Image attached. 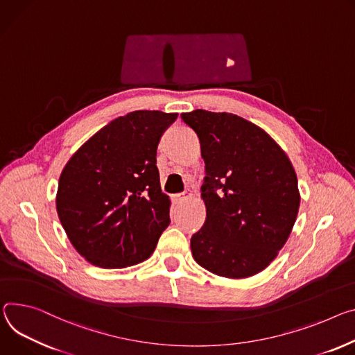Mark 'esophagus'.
Returning <instances> with one entry per match:
<instances>
[{"mask_svg":"<svg viewBox=\"0 0 355 355\" xmlns=\"http://www.w3.org/2000/svg\"><path fill=\"white\" fill-rule=\"evenodd\" d=\"M189 197H191V191H189V189H185L184 192H181V194H175V196H174V200H175V201H182V200L189 198Z\"/></svg>","mask_w":355,"mask_h":355,"instance_id":"1","label":"esophagus"}]
</instances>
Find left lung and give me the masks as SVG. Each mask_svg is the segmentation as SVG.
<instances>
[{"mask_svg": "<svg viewBox=\"0 0 355 355\" xmlns=\"http://www.w3.org/2000/svg\"><path fill=\"white\" fill-rule=\"evenodd\" d=\"M181 119L200 139L207 218L191 238L196 262L214 275L243 279L266 269L297 218V177L286 153L256 124L197 109Z\"/></svg>", "mask_w": 355, "mask_h": 355, "instance_id": "8db88e82", "label": "left lung"}]
</instances>
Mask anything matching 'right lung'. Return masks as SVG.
<instances>
[{
  "label": "right lung",
  "instance_id": "obj_1",
  "mask_svg": "<svg viewBox=\"0 0 355 355\" xmlns=\"http://www.w3.org/2000/svg\"><path fill=\"white\" fill-rule=\"evenodd\" d=\"M177 113L136 110L92 136L63 168L56 211L73 248L99 268L137 265L170 223L157 147Z\"/></svg>",
  "mask_w": 355,
  "mask_h": 355
}]
</instances>
